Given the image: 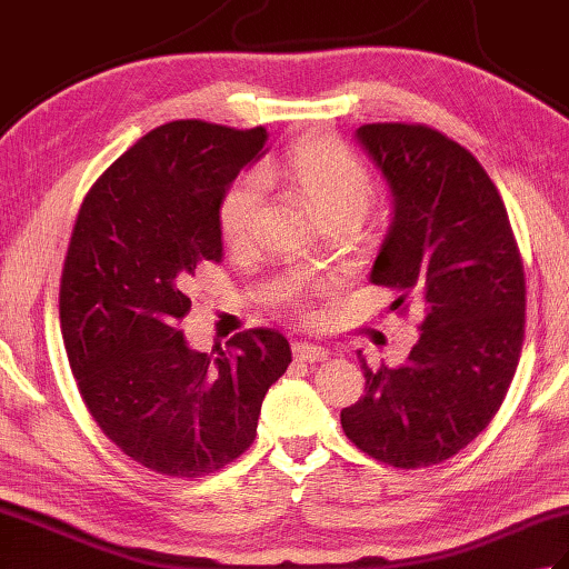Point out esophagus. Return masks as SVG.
I'll return each instance as SVG.
<instances>
[{
  "instance_id": "obj_1",
  "label": "esophagus",
  "mask_w": 569,
  "mask_h": 569,
  "mask_svg": "<svg viewBox=\"0 0 569 569\" xmlns=\"http://www.w3.org/2000/svg\"><path fill=\"white\" fill-rule=\"evenodd\" d=\"M328 349H325L322 345H316V342H296L293 345V357L300 359V361H322L328 359Z\"/></svg>"
}]
</instances>
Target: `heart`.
<instances>
[{
  "label": "heart",
  "instance_id": "obj_1",
  "mask_svg": "<svg viewBox=\"0 0 569 569\" xmlns=\"http://www.w3.org/2000/svg\"><path fill=\"white\" fill-rule=\"evenodd\" d=\"M261 183H281L322 227L359 224L373 198V176L359 156L335 137L300 141L283 159L259 168ZM261 212V190L253 178H239L220 202V229L227 244L251 239Z\"/></svg>",
  "mask_w": 569,
  "mask_h": 569
}]
</instances>
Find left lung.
<instances>
[{
    "label": "left lung",
    "instance_id": "1",
    "mask_svg": "<svg viewBox=\"0 0 569 569\" xmlns=\"http://www.w3.org/2000/svg\"><path fill=\"white\" fill-rule=\"evenodd\" d=\"M357 141L391 190L393 220L369 281L418 310L401 367L365 369L342 430L379 462L418 469L457 455L497 416L518 367L526 276L497 186L457 141L426 124H365Z\"/></svg>",
    "mask_w": 569,
    "mask_h": 569
}]
</instances>
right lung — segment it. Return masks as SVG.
I'll return each instance as SVG.
<instances>
[{
	"label": "right lung",
	"mask_w": 569,
	"mask_h": 569,
	"mask_svg": "<svg viewBox=\"0 0 569 569\" xmlns=\"http://www.w3.org/2000/svg\"><path fill=\"white\" fill-rule=\"evenodd\" d=\"M263 143V127H156L94 180L72 227L60 276L70 369L107 438L156 475L196 479L244 455L291 365L278 330L239 332L212 355L180 330L190 278L222 261V196Z\"/></svg>",
	"instance_id": "right-lung-1"
}]
</instances>
